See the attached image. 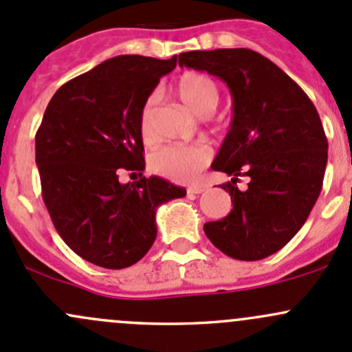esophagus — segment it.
<instances>
[{"instance_id":"obj_1","label":"esophagus","mask_w":352,"mask_h":352,"mask_svg":"<svg viewBox=\"0 0 352 352\" xmlns=\"http://www.w3.org/2000/svg\"><path fill=\"white\" fill-rule=\"evenodd\" d=\"M187 192H189V194H201V192H204V186H190L189 189H187Z\"/></svg>"}]
</instances>
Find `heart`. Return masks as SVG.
<instances>
[{
	"mask_svg": "<svg viewBox=\"0 0 352 352\" xmlns=\"http://www.w3.org/2000/svg\"><path fill=\"white\" fill-rule=\"evenodd\" d=\"M175 91L180 100L199 117H209L214 113L219 104V91L214 81L199 73H186L177 80ZM153 112L155 97L143 104L138 120L140 136L144 143L153 140ZM209 151L201 146H180L168 144L155 150L150 155V168L158 175L177 182H187L208 165Z\"/></svg>",
	"mask_w": 352,
	"mask_h": 352,
	"instance_id": "obj_1",
	"label": "heart"
}]
</instances>
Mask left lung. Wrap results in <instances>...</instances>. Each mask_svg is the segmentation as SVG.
Listing matches in <instances>:
<instances>
[{"mask_svg": "<svg viewBox=\"0 0 352 352\" xmlns=\"http://www.w3.org/2000/svg\"><path fill=\"white\" fill-rule=\"evenodd\" d=\"M179 66L208 71L230 88L233 119L211 168L232 182L221 189L233 209L204 225L216 248L239 261L281 250L305 225L320 196L329 143L308 95L267 58L250 49L190 51ZM240 175L251 179L240 191Z\"/></svg>", "mask_w": 352, "mask_h": 352, "instance_id": "8db88e82", "label": "left lung"}]
</instances>
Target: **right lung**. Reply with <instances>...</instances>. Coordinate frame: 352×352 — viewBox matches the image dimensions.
I'll use <instances>...</instances> for the list:
<instances>
[{
    "label": "right lung",
    "instance_id": "add662e5",
    "mask_svg": "<svg viewBox=\"0 0 352 352\" xmlns=\"http://www.w3.org/2000/svg\"><path fill=\"white\" fill-rule=\"evenodd\" d=\"M177 56H117L63 85L35 134L42 199L74 254L105 269H124L156 239V208L186 196L160 177H143L140 112ZM140 173L120 184L118 172Z\"/></svg>",
    "mask_w": 352,
    "mask_h": 352
}]
</instances>
